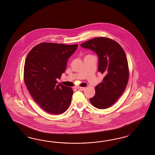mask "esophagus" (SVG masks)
<instances>
[{
    "instance_id": "esophagus-1",
    "label": "esophagus",
    "mask_w": 155,
    "mask_h": 155,
    "mask_svg": "<svg viewBox=\"0 0 155 155\" xmlns=\"http://www.w3.org/2000/svg\"><path fill=\"white\" fill-rule=\"evenodd\" d=\"M77 88L78 90H79V91H84L85 90V87H77Z\"/></svg>"
}]
</instances>
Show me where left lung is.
<instances>
[{
    "label": "left lung",
    "mask_w": 155,
    "mask_h": 155,
    "mask_svg": "<svg viewBox=\"0 0 155 155\" xmlns=\"http://www.w3.org/2000/svg\"><path fill=\"white\" fill-rule=\"evenodd\" d=\"M81 47L93 50L98 55V71L105 75L95 87L96 93L90 101L93 106L105 109L113 105L124 93L129 77L125 52L118 42L106 37L86 41Z\"/></svg>",
    "instance_id": "left-lung-1"
}]
</instances>
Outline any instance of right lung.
<instances>
[{
  "label": "right lung",
  "mask_w": 155,
  "mask_h": 155,
  "mask_svg": "<svg viewBox=\"0 0 155 155\" xmlns=\"http://www.w3.org/2000/svg\"><path fill=\"white\" fill-rule=\"evenodd\" d=\"M78 46L41 43L31 49L26 58L25 84L33 100L50 114H62L71 104L72 89L57 84V79H61L68 58Z\"/></svg>",
  "instance_id": "1"
}]
</instances>
